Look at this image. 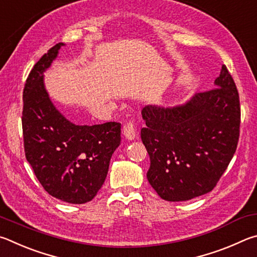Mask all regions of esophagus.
Listing matches in <instances>:
<instances>
[{"mask_svg":"<svg viewBox=\"0 0 257 257\" xmlns=\"http://www.w3.org/2000/svg\"><path fill=\"white\" fill-rule=\"evenodd\" d=\"M123 134L127 140H134L137 137L136 124L133 120H127L123 126Z\"/></svg>","mask_w":257,"mask_h":257,"instance_id":"1","label":"esophagus"}]
</instances>
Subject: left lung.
Segmentation results:
<instances>
[{"mask_svg":"<svg viewBox=\"0 0 257 257\" xmlns=\"http://www.w3.org/2000/svg\"><path fill=\"white\" fill-rule=\"evenodd\" d=\"M215 88L185 105L146 106L141 140L150 157L148 181L166 201L194 199L213 190L235 155L240 127L239 94L226 65Z\"/></svg>","mask_w":257,"mask_h":257,"instance_id":"8db88e82","label":"left lung"}]
</instances>
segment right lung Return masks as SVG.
Returning a JSON list of instances; mask_svg holds the SVG:
<instances>
[{"label":"right lung","instance_id":"right-lung-1","mask_svg":"<svg viewBox=\"0 0 257 257\" xmlns=\"http://www.w3.org/2000/svg\"><path fill=\"white\" fill-rule=\"evenodd\" d=\"M62 43L40 57L26 80L22 133L27 161L44 190L56 199L83 204L105 182L120 143V123L75 125L58 111L44 87L43 73Z\"/></svg>","mask_w":257,"mask_h":257}]
</instances>
